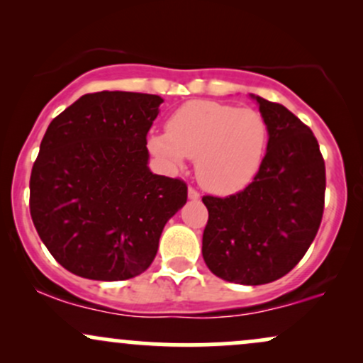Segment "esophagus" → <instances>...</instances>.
Here are the masks:
<instances>
[{
	"instance_id": "esophagus-1",
	"label": "esophagus",
	"mask_w": 363,
	"mask_h": 363,
	"mask_svg": "<svg viewBox=\"0 0 363 363\" xmlns=\"http://www.w3.org/2000/svg\"><path fill=\"white\" fill-rule=\"evenodd\" d=\"M187 196H189V199H193V201H198V199L201 198V194H199L194 187H189V189H187Z\"/></svg>"
}]
</instances>
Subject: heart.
I'll list each match as a JSON object with an SVG mask.
<instances>
[{"label": "heart", "mask_w": 363, "mask_h": 363, "mask_svg": "<svg viewBox=\"0 0 363 363\" xmlns=\"http://www.w3.org/2000/svg\"><path fill=\"white\" fill-rule=\"evenodd\" d=\"M150 150L172 167L196 158L199 184L216 194L244 189L259 170L268 145V124L259 111L213 101L182 104L153 135Z\"/></svg>", "instance_id": "obj_1"}]
</instances>
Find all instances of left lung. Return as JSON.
I'll return each mask as SVG.
<instances>
[{"label": "left lung", "instance_id": "8db88e82", "mask_svg": "<svg viewBox=\"0 0 363 363\" xmlns=\"http://www.w3.org/2000/svg\"><path fill=\"white\" fill-rule=\"evenodd\" d=\"M252 99L269 135L259 170L239 193L203 196V259L216 277L240 285H264L298 264L319 230L326 191L311 128L281 104Z\"/></svg>", "mask_w": 363, "mask_h": 363}]
</instances>
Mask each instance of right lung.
Listing matches in <instances>:
<instances>
[{
    "label": "right lung",
    "mask_w": 363,
    "mask_h": 363,
    "mask_svg": "<svg viewBox=\"0 0 363 363\" xmlns=\"http://www.w3.org/2000/svg\"><path fill=\"white\" fill-rule=\"evenodd\" d=\"M162 102L104 90L83 95L49 124L30 174V215L54 259L73 274L138 277L187 201L184 181L147 165V135Z\"/></svg>",
    "instance_id": "add662e5"
}]
</instances>
